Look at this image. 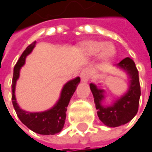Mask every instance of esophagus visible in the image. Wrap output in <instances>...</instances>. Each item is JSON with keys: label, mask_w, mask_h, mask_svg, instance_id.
<instances>
[{"label": "esophagus", "mask_w": 152, "mask_h": 152, "mask_svg": "<svg viewBox=\"0 0 152 152\" xmlns=\"http://www.w3.org/2000/svg\"><path fill=\"white\" fill-rule=\"evenodd\" d=\"M91 71L90 69H83L80 74V76H81V80L83 83H87L88 80L90 79L91 77Z\"/></svg>", "instance_id": "esophagus-1"}]
</instances>
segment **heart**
I'll use <instances>...</instances> for the list:
<instances>
[{
	"mask_svg": "<svg viewBox=\"0 0 152 152\" xmlns=\"http://www.w3.org/2000/svg\"><path fill=\"white\" fill-rule=\"evenodd\" d=\"M79 46L81 51L88 56L98 54L99 60L102 62L111 61L116 54L115 46L110 42L104 43L100 40L89 39L81 42Z\"/></svg>",
	"mask_w": 152,
	"mask_h": 152,
	"instance_id": "1",
	"label": "heart"
}]
</instances>
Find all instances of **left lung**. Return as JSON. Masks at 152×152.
Segmentation results:
<instances>
[{"mask_svg":"<svg viewBox=\"0 0 152 152\" xmlns=\"http://www.w3.org/2000/svg\"><path fill=\"white\" fill-rule=\"evenodd\" d=\"M116 67L122 69L129 78V85L128 91L111 105H104L106 99L105 91L98 88L94 83H90V88L94 98V103L99 120L107 127L115 128L129 122L137 113L141 89L139 76L136 64L132 59L127 57Z\"/></svg>","mask_w":152,"mask_h":152,"instance_id":"obj_1","label":"left lung"}]
</instances>
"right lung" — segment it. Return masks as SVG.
Wrapping results in <instances>:
<instances>
[{"label": "right lung", "mask_w": 152, "mask_h": 152, "mask_svg": "<svg viewBox=\"0 0 152 152\" xmlns=\"http://www.w3.org/2000/svg\"><path fill=\"white\" fill-rule=\"evenodd\" d=\"M35 46L36 41L27 46L14 67L12 80V103L17 117L28 129L40 135H54L61 132L64 127L67 107L69 106L70 99L76 91L77 85L80 83V77L77 76L64 84L58 101L52 108L44 112L36 113L27 112L21 109L15 99V84L20 76V69L25 63L26 57L32 52Z\"/></svg>", "instance_id": "1"}]
</instances>
